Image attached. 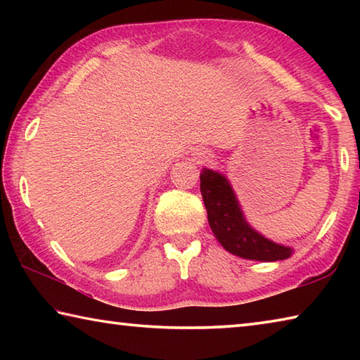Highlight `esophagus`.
Listing matches in <instances>:
<instances>
[{"label": "esophagus", "instance_id": "esophagus-1", "mask_svg": "<svg viewBox=\"0 0 360 360\" xmlns=\"http://www.w3.org/2000/svg\"><path fill=\"white\" fill-rule=\"evenodd\" d=\"M211 157H212V155L210 154L208 150H202V152H198V160H202V162H208Z\"/></svg>", "mask_w": 360, "mask_h": 360}]
</instances>
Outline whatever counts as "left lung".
<instances>
[{
    "label": "left lung",
    "instance_id": "obj_1",
    "mask_svg": "<svg viewBox=\"0 0 360 360\" xmlns=\"http://www.w3.org/2000/svg\"><path fill=\"white\" fill-rule=\"evenodd\" d=\"M208 222L225 251L243 259L276 262L289 259L294 249L265 238L246 221L230 181L222 173L203 168L200 174Z\"/></svg>",
    "mask_w": 360,
    "mask_h": 360
}]
</instances>
